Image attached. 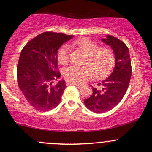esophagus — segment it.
<instances>
[{
  "mask_svg": "<svg viewBox=\"0 0 152 152\" xmlns=\"http://www.w3.org/2000/svg\"><path fill=\"white\" fill-rule=\"evenodd\" d=\"M66 86H70V85H75V86H77L78 88H80V87H81V85L76 84V83H71V82H69V81H66Z\"/></svg>",
  "mask_w": 152,
  "mask_h": 152,
  "instance_id": "esophagus-1",
  "label": "esophagus"
}]
</instances>
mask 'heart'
<instances>
[{
    "label": "heart",
    "mask_w": 152,
    "mask_h": 152,
    "mask_svg": "<svg viewBox=\"0 0 152 152\" xmlns=\"http://www.w3.org/2000/svg\"><path fill=\"white\" fill-rule=\"evenodd\" d=\"M71 46L86 54L83 66H70L63 71L64 77L73 83H83L94 76L97 80L104 79L112 72L115 65V55L107 46H99L98 43L86 37L75 40ZM57 58L62 65L69 62V50L62 46L57 52Z\"/></svg>",
    "instance_id": "1"
}]
</instances>
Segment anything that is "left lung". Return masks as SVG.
<instances>
[{
    "instance_id": "obj_1",
    "label": "left lung",
    "mask_w": 152,
    "mask_h": 152,
    "mask_svg": "<svg viewBox=\"0 0 152 152\" xmlns=\"http://www.w3.org/2000/svg\"><path fill=\"white\" fill-rule=\"evenodd\" d=\"M102 41L112 48L116 63L111 76L98 83L97 88L92 86L93 94L84 100L85 106L98 114L110 111L121 102L126 94L132 76V64L126 45L112 36H107Z\"/></svg>"
}]
</instances>
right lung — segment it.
Here are the masks:
<instances>
[{
  "instance_id": "add662e5",
  "label": "right lung",
  "mask_w": 152,
  "mask_h": 152,
  "mask_svg": "<svg viewBox=\"0 0 152 152\" xmlns=\"http://www.w3.org/2000/svg\"><path fill=\"white\" fill-rule=\"evenodd\" d=\"M72 37L47 31L28 41L21 50L17 66L18 84L27 102L38 111H50L60 104L66 86L64 81L53 84L61 76L57 51Z\"/></svg>"
}]
</instances>
